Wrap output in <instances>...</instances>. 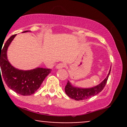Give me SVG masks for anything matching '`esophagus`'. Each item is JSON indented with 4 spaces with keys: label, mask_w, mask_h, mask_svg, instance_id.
Listing matches in <instances>:
<instances>
[{
    "label": "esophagus",
    "mask_w": 127,
    "mask_h": 127,
    "mask_svg": "<svg viewBox=\"0 0 127 127\" xmlns=\"http://www.w3.org/2000/svg\"><path fill=\"white\" fill-rule=\"evenodd\" d=\"M65 67V64L64 63H60L58 64L57 65H56V68L57 69H60V68H62Z\"/></svg>",
    "instance_id": "34e87169"
}]
</instances>
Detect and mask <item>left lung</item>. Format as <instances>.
Masks as SVG:
<instances>
[{"mask_svg":"<svg viewBox=\"0 0 127 127\" xmlns=\"http://www.w3.org/2000/svg\"><path fill=\"white\" fill-rule=\"evenodd\" d=\"M111 68L107 75V77L104 79L103 82L100 83L98 85L90 88H80L74 87L71 85L69 81H67V84L65 87V93L70 98L74 99L76 101L85 100L93 96L97 95L100 93L105 87L109 76L110 75Z\"/></svg>","mask_w":127,"mask_h":127,"instance_id":"8db88e82","label":"left lung"}]
</instances>
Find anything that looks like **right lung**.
Listing matches in <instances>:
<instances>
[{
	"instance_id": "1",
	"label": "right lung",
	"mask_w": 127,
	"mask_h": 127,
	"mask_svg": "<svg viewBox=\"0 0 127 127\" xmlns=\"http://www.w3.org/2000/svg\"><path fill=\"white\" fill-rule=\"evenodd\" d=\"M27 32L29 31L24 32ZM16 35L11 36L7 40L2 49L0 48V68L2 72V74L0 72V77L3 78L9 88L15 93L23 95H30L38 90L51 70L38 67L31 70H21L14 67L7 59L6 51Z\"/></svg>"
}]
</instances>
